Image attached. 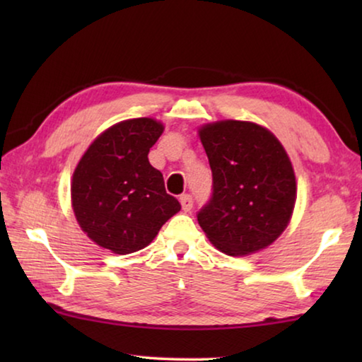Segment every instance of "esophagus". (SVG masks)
<instances>
[{
	"label": "esophagus",
	"mask_w": 362,
	"mask_h": 362,
	"mask_svg": "<svg viewBox=\"0 0 362 362\" xmlns=\"http://www.w3.org/2000/svg\"><path fill=\"white\" fill-rule=\"evenodd\" d=\"M180 204H182V209L185 212H189L193 207V196L192 194H182L180 196Z\"/></svg>",
	"instance_id": "obj_1"
}]
</instances>
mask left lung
Returning a JSON list of instances; mask_svg holds the SVG:
<instances>
[{
	"instance_id": "8db88e82",
	"label": "left lung",
	"mask_w": 362,
	"mask_h": 362,
	"mask_svg": "<svg viewBox=\"0 0 362 362\" xmlns=\"http://www.w3.org/2000/svg\"><path fill=\"white\" fill-rule=\"evenodd\" d=\"M212 170V194L198 212L209 241L228 255L265 249L286 230L297 198L283 145L265 127L225 119L199 129Z\"/></svg>"
}]
</instances>
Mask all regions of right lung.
I'll return each mask as SVG.
<instances>
[{
    "label": "right lung",
    "mask_w": 362,
    "mask_h": 362,
    "mask_svg": "<svg viewBox=\"0 0 362 362\" xmlns=\"http://www.w3.org/2000/svg\"><path fill=\"white\" fill-rule=\"evenodd\" d=\"M164 131L151 118L121 121L97 137L73 173L71 206L81 230L115 254H131L155 240L180 203L166 193L148 151Z\"/></svg>",
    "instance_id": "obj_1"
}]
</instances>
